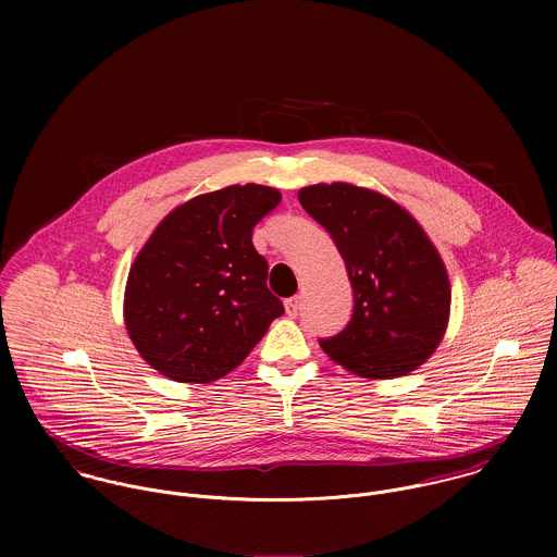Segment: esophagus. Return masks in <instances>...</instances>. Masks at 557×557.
Returning a JSON list of instances; mask_svg holds the SVG:
<instances>
[{"mask_svg":"<svg viewBox=\"0 0 557 557\" xmlns=\"http://www.w3.org/2000/svg\"><path fill=\"white\" fill-rule=\"evenodd\" d=\"M300 307H302V298L300 296H294L289 300H285V311L289 318H296L300 313Z\"/></svg>","mask_w":557,"mask_h":557,"instance_id":"esophagus-1","label":"esophagus"}]
</instances>
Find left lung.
Returning a JSON list of instances; mask_svg holds the SVG:
<instances>
[{"label": "left lung", "instance_id": "1", "mask_svg": "<svg viewBox=\"0 0 557 557\" xmlns=\"http://www.w3.org/2000/svg\"><path fill=\"white\" fill-rule=\"evenodd\" d=\"M302 208L336 244L354 289L347 325L321 349L373 380L420 367L440 345L450 311L444 261L422 227L393 199L345 182L298 193Z\"/></svg>", "mask_w": 557, "mask_h": 557}]
</instances>
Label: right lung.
Returning <instances> with one entry per match:
<instances>
[{"mask_svg":"<svg viewBox=\"0 0 557 557\" xmlns=\"http://www.w3.org/2000/svg\"><path fill=\"white\" fill-rule=\"evenodd\" d=\"M278 203L281 193L259 184L199 195L175 208L137 255L124 321L141 358L164 377H223L285 313L252 246L255 225Z\"/></svg>","mask_w":557,"mask_h":557,"instance_id":"obj_1","label":"right lung"}]
</instances>
